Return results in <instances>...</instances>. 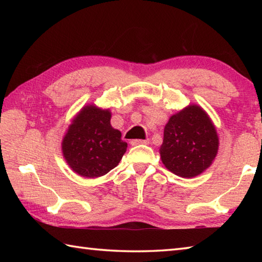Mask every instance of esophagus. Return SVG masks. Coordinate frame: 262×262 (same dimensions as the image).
Wrapping results in <instances>:
<instances>
[{
	"label": "esophagus",
	"mask_w": 262,
	"mask_h": 262,
	"mask_svg": "<svg viewBox=\"0 0 262 262\" xmlns=\"http://www.w3.org/2000/svg\"><path fill=\"white\" fill-rule=\"evenodd\" d=\"M150 141L149 140H133L130 142L132 145H139V144H149Z\"/></svg>",
	"instance_id": "34e87169"
}]
</instances>
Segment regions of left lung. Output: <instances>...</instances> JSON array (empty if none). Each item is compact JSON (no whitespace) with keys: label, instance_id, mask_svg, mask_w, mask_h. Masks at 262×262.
<instances>
[{"label":"left lung","instance_id":"left-lung-1","mask_svg":"<svg viewBox=\"0 0 262 262\" xmlns=\"http://www.w3.org/2000/svg\"><path fill=\"white\" fill-rule=\"evenodd\" d=\"M217 150L219 136L208 114L200 106L189 105L166 123L159 152L168 171L192 178L211 165Z\"/></svg>","mask_w":262,"mask_h":262}]
</instances>
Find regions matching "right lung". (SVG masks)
<instances>
[{
  "mask_svg": "<svg viewBox=\"0 0 262 262\" xmlns=\"http://www.w3.org/2000/svg\"><path fill=\"white\" fill-rule=\"evenodd\" d=\"M108 110L94 105L79 112L62 141V151L74 172L97 178L110 172L121 161L127 143L121 133L111 126Z\"/></svg>",
  "mask_w": 262,
  "mask_h": 262,
  "instance_id": "1",
  "label": "right lung"
}]
</instances>
